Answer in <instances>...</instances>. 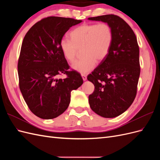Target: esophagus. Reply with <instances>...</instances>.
Masks as SVG:
<instances>
[{"instance_id": "obj_1", "label": "esophagus", "mask_w": 160, "mask_h": 160, "mask_svg": "<svg viewBox=\"0 0 160 160\" xmlns=\"http://www.w3.org/2000/svg\"><path fill=\"white\" fill-rule=\"evenodd\" d=\"M81 76H82V78H83V81H86L87 80V76H86V75L81 74Z\"/></svg>"}]
</instances>
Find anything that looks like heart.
Here are the masks:
<instances>
[{"mask_svg": "<svg viewBox=\"0 0 160 160\" xmlns=\"http://www.w3.org/2000/svg\"><path fill=\"white\" fill-rule=\"evenodd\" d=\"M69 37L70 39L61 40L60 49L69 62L73 61L79 50L83 49L84 57L74 62L71 67L83 74L93 70L97 61H103L108 56L113 41V32L106 22L83 24L71 31Z\"/></svg>", "mask_w": 160, "mask_h": 160, "instance_id": "1", "label": "heart"}]
</instances>
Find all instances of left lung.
<instances>
[{"label":"left lung","instance_id":"obj_1","mask_svg":"<svg viewBox=\"0 0 160 160\" xmlns=\"http://www.w3.org/2000/svg\"><path fill=\"white\" fill-rule=\"evenodd\" d=\"M88 19L107 22L113 32L108 56L88 76L95 86L93 93L89 96L90 108L101 117L115 118L130 107L137 94L140 75L137 38L128 24L117 15Z\"/></svg>","mask_w":160,"mask_h":160}]
</instances>
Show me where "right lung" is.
Masks as SVG:
<instances>
[{
    "label": "right lung",
    "instance_id": "obj_1",
    "mask_svg": "<svg viewBox=\"0 0 160 160\" xmlns=\"http://www.w3.org/2000/svg\"><path fill=\"white\" fill-rule=\"evenodd\" d=\"M82 21L71 18L49 17L41 19L27 32L18 61L19 88L32 113L50 119L69 107L71 92L83 81L69 65L59 43L69 28ZM65 74V79L56 77Z\"/></svg>",
    "mask_w": 160,
    "mask_h": 160
}]
</instances>
